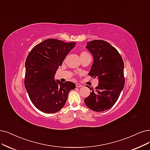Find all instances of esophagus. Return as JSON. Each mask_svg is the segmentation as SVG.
<instances>
[{
  "instance_id": "34e87169",
  "label": "esophagus",
  "mask_w": 150,
  "mask_h": 150,
  "mask_svg": "<svg viewBox=\"0 0 150 150\" xmlns=\"http://www.w3.org/2000/svg\"><path fill=\"white\" fill-rule=\"evenodd\" d=\"M76 86L77 88H80V87L82 86V85H81V84H80V83H76Z\"/></svg>"
}]
</instances>
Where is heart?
<instances>
[{"instance_id": "obj_1", "label": "heart", "mask_w": 150, "mask_h": 150, "mask_svg": "<svg viewBox=\"0 0 150 150\" xmlns=\"http://www.w3.org/2000/svg\"><path fill=\"white\" fill-rule=\"evenodd\" d=\"M88 55V54L86 52H82L81 54H80V56H82V55Z\"/></svg>"}]
</instances>
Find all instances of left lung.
<instances>
[{
  "label": "left lung",
  "mask_w": 150,
  "mask_h": 150,
  "mask_svg": "<svg viewBox=\"0 0 150 150\" xmlns=\"http://www.w3.org/2000/svg\"><path fill=\"white\" fill-rule=\"evenodd\" d=\"M86 48L93 57L90 76L98 79V85L84 100L86 106L96 112L112 108L117 101L125 85L124 64L115 47L103 40L88 42Z\"/></svg>",
  "instance_id": "8db88e82"
}]
</instances>
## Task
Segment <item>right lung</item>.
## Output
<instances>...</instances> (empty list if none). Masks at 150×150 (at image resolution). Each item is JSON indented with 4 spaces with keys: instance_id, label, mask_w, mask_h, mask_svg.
Here are the masks:
<instances>
[{
    "instance_id": "add662e5",
    "label": "right lung",
    "mask_w": 150,
    "mask_h": 150,
    "mask_svg": "<svg viewBox=\"0 0 150 150\" xmlns=\"http://www.w3.org/2000/svg\"><path fill=\"white\" fill-rule=\"evenodd\" d=\"M75 44L48 39L37 44L28 55L25 86L33 105L43 112H58L64 106L69 91L75 88L73 82L62 83L54 79Z\"/></svg>"
}]
</instances>
